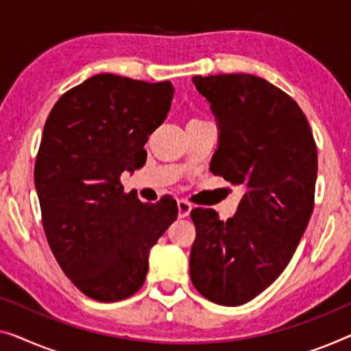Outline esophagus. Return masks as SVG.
<instances>
[{
  "label": "esophagus",
  "instance_id": "34e87169",
  "mask_svg": "<svg viewBox=\"0 0 351 351\" xmlns=\"http://www.w3.org/2000/svg\"><path fill=\"white\" fill-rule=\"evenodd\" d=\"M191 209H192V205H191L189 202L182 200V198H180V200H178V214H180V217H187V216H189Z\"/></svg>",
  "mask_w": 351,
  "mask_h": 351
}]
</instances>
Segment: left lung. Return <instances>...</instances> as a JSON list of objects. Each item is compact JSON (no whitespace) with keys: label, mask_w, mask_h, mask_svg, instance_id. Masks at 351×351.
<instances>
[{"label":"left lung","mask_w":351,"mask_h":351,"mask_svg":"<svg viewBox=\"0 0 351 351\" xmlns=\"http://www.w3.org/2000/svg\"><path fill=\"white\" fill-rule=\"evenodd\" d=\"M192 82L221 130L209 170L245 192L226 222L211 208L191 211V280L211 302L241 306L282 274L306 232L317 145L300 106L265 78L221 74Z\"/></svg>","instance_id":"left-lung-1"}]
</instances>
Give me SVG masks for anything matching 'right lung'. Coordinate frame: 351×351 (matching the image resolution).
I'll use <instances>...</instances> for the list:
<instances>
[{
  "mask_svg": "<svg viewBox=\"0 0 351 351\" xmlns=\"http://www.w3.org/2000/svg\"><path fill=\"white\" fill-rule=\"evenodd\" d=\"M173 93L170 82L97 74L62 94L45 121L34 165L42 226L64 274L96 301L140 290L151 247L178 216L171 198L142 203L119 181L146 160Z\"/></svg>",
  "mask_w": 351,
  "mask_h": 351,
  "instance_id": "right-lung-1",
  "label": "right lung"
}]
</instances>
